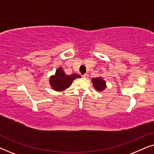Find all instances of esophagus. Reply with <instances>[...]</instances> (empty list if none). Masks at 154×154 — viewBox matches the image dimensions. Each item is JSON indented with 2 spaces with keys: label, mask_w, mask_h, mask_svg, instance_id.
Instances as JSON below:
<instances>
[{
  "label": "esophagus",
  "mask_w": 154,
  "mask_h": 154,
  "mask_svg": "<svg viewBox=\"0 0 154 154\" xmlns=\"http://www.w3.org/2000/svg\"><path fill=\"white\" fill-rule=\"evenodd\" d=\"M82 76H83V78H85V79H87V78L88 77V73H85V74H83Z\"/></svg>",
  "instance_id": "obj_1"
}]
</instances>
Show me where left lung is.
Wrapping results in <instances>:
<instances>
[{
	"mask_svg": "<svg viewBox=\"0 0 154 154\" xmlns=\"http://www.w3.org/2000/svg\"><path fill=\"white\" fill-rule=\"evenodd\" d=\"M92 83L93 84L94 88H95V90H97V91L102 92L106 88V81H105L103 79V78L101 76L92 79Z\"/></svg>",
	"mask_w": 154,
	"mask_h": 154,
	"instance_id": "left-lung-1",
	"label": "left lung"
}]
</instances>
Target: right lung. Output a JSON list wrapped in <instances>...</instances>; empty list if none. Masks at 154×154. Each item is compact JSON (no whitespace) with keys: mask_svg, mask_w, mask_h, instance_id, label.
Masks as SVG:
<instances>
[{"mask_svg":"<svg viewBox=\"0 0 154 154\" xmlns=\"http://www.w3.org/2000/svg\"><path fill=\"white\" fill-rule=\"evenodd\" d=\"M81 78V75L77 73L66 75L63 70L62 67H59L54 75L50 77L49 83L52 89L57 92H63L70 87L72 82L75 79Z\"/></svg>","mask_w":154,"mask_h":154,"instance_id":"right-lung-1","label":"right lung"}]
</instances>
